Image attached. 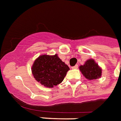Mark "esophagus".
Wrapping results in <instances>:
<instances>
[{"label": "esophagus", "instance_id": "1", "mask_svg": "<svg viewBox=\"0 0 121 121\" xmlns=\"http://www.w3.org/2000/svg\"><path fill=\"white\" fill-rule=\"evenodd\" d=\"M78 68V65H76L75 66H74V67H72V69H77Z\"/></svg>", "mask_w": 121, "mask_h": 121}]
</instances>
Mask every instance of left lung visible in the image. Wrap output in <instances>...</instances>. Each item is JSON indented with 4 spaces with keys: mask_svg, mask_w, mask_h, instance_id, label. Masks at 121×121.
Listing matches in <instances>:
<instances>
[{
    "mask_svg": "<svg viewBox=\"0 0 121 121\" xmlns=\"http://www.w3.org/2000/svg\"><path fill=\"white\" fill-rule=\"evenodd\" d=\"M79 70L85 78L88 80L96 79L101 76V69L93 59L88 60L84 65H81Z\"/></svg>",
    "mask_w": 121,
    "mask_h": 121,
    "instance_id": "obj_1",
    "label": "left lung"
}]
</instances>
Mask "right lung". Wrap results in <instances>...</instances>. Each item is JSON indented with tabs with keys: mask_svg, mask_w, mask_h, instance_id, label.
I'll return each instance as SVG.
<instances>
[{
	"mask_svg": "<svg viewBox=\"0 0 121 121\" xmlns=\"http://www.w3.org/2000/svg\"><path fill=\"white\" fill-rule=\"evenodd\" d=\"M69 70L68 65L56 54L39 56L35 61L31 70L34 78L41 85L52 88L63 81Z\"/></svg>",
	"mask_w": 121,
	"mask_h": 121,
	"instance_id": "obj_1",
	"label": "right lung"
}]
</instances>
